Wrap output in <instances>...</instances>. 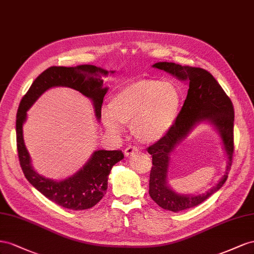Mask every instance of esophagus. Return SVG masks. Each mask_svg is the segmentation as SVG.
Listing matches in <instances>:
<instances>
[{"label": "esophagus", "instance_id": "obj_1", "mask_svg": "<svg viewBox=\"0 0 254 254\" xmlns=\"http://www.w3.org/2000/svg\"><path fill=\"white\" fill-rule=\"evenodd\" d=\"M137 151H138V149H137L136 147H134V146H129V147H127V148H126V150H125V154H126V156H129V155H133V154H135Z\"/></svg>", "mask_w": 254, "mask_h": 254}]
</instances>
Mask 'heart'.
Returning a JSON list of instances; mask_svg holds the SVG:
<instances>
[{"instance_id":"obj_1","label":"heart","mask_w":254,"mask_h":254,"mask_svg":"<svg viewBox=\"0 0 254 254\" xmlns=\"http://www.w3.org/2000/svg\"><path fill=\"white\" fill-rule=\"evenodd\" d=\"M182 97L176 85L158 79H140L115 93L102 120L106 129L119 133L132 127L136 139L154 142L168 133L180 113Z\"/></svg>"}]
</instances>
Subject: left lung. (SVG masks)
<instances>
[{
	"label": "left lung",
	"mask_w": 254,
	"mask_h": 254,
	"mask_svg": "<svg viewBox=\"0 0 254 254\" xmlns=\"http://www.w3.org/2000/svg\"><path fill=\"white\" fill-rule=\"evenodd\" d=\"M153 67L168 72L181 81L190 84L187 97L176 123L167 134L147 149L148 153L152 155L150 197L162 208L180 212L201 204L219 190L227 181L234 154V108L227 93L208 71L166 62L156 63ZM201 121H209L219 129L229 158L227 171L219 184L205 194L199 196L179 195L167 185L170 153L193 126Z\"/></svg>",
	"instance_id": "1"
}]
</instances>
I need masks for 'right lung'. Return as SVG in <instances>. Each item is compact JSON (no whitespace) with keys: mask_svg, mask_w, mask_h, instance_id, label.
I'll list each match as a JSON object with an SVG mask.
<instances>
[{"mask_svg":"<svg viewBox=\"0 0 254 254\" xmlns=\"http://www.w3.org/2000/svg\"><path fill=\"white\" fill-rule=\"evenodd\" d=\"M107 71L91 64L76 67H50L36 77L22 98L16 120L17 149L20 166L25 178L36 190L63 207L74 211L90 208L104 197L108 175L113 166L125 157L122 151L99 150L92 154L83 169L66 180L57 182L39 176L31 166V158L24 146L22 126L26 112L47 89L54 86L73 88L92 100L97 118H101V107L107 88H103L102 75Z\"/></svg>","mask_w":254,"mask_h":254,"instance_id":"add662e5","label":"right lung"}]
</instances>
